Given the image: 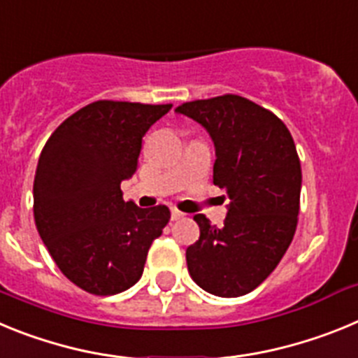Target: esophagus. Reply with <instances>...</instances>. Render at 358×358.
<instances>
[{"label": "esophagus", "mask_w": 358, "mask_h": 358, "mask_svg": "<svg viewBox=\"0 0 358 358\" xmlns=\"http://www.w3.org/2000/svg\"><path fill=\"white\" fill-rule=\"evenodd\" d=\"M181 218H185V213L176 210V208H172V220H181Z\"/></svg>", "instance_id": "34e87169"}]
</instances>
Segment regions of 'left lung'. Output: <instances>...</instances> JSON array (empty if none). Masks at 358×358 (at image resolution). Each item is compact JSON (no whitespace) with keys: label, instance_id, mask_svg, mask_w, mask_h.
Returning a JSON list of instances; mask_svg holds the SVG:
<instances>
[{"label":"left lung","instance_id":"8db88e82","mask_svg":"<svg viewBox=\"0 0 358 358\" xmlns=\"http://www.w3.org/2000/svg\"><path fill=\"white\" fill-rule=\"evenodd\" d=\"M176 110L210 132L213 182L231 201L222 227L194 217L201 236L186 249L189 276L215 296L249 294L276 268L296 233L301 163L292 136L274 113L238 94Z\"/></svg>","mask_w":358,"mask_h":358}]
</instances>
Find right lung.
<instances>
[{"mask_svg":"<svg viewBox=\"0 0 358 358\" xmlns=\"http://www.w3.org/2000/svg\"><path fill=\"white\" fill-rule=\"evenodd\" d=\"M170 103L98 100L53 131L34 179V218L61 273L94 296L131 289L170 220L163 204L123 201L122 181L138 170L148 129Z\"/></svg>","mask_w":358,"mask_h":358,"instance_id":"right-lung-1","label":"right lung"}]
</instances>
